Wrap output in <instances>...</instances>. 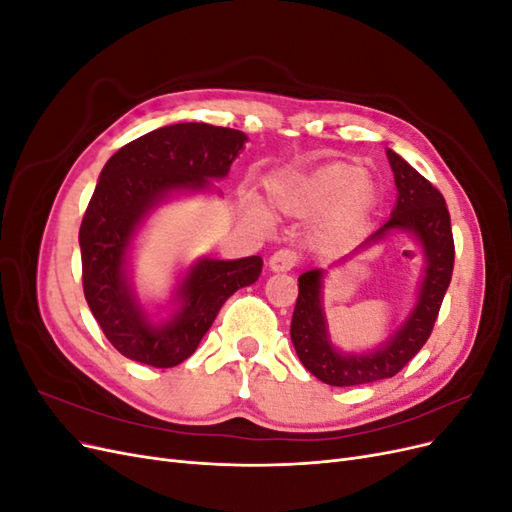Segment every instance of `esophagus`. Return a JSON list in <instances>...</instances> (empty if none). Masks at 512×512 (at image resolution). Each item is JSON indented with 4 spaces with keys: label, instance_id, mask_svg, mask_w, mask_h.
<instances>
[{
    "label": "esophagus",
    "instance_id": "esophagus-1",
    "mask_svg": "<svg viewBox=\"0 0 512 512\" xmlns=\"http://www.w3.org/2000/svg\"><path fill=\"white\" fill-rule=\"evenodd\" d=\"M294 265H297V256L290 250H277L271 258H269V269L273 273H286L292 271Z\"/></svg>",
    "mask_w": 512,
    "mask_h": 512
}]
</instances>
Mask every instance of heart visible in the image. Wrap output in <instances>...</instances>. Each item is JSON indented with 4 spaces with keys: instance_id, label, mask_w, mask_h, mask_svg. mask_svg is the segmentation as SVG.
<instances>
[{
    "instance_id": "heart-1",
    "label": "heart",
    "mask_w": 512,
    "mask_h": 512,
    "mask_svg": "<svg viewBox=\"0 0 512 512\" xmlns=\"http://www.w3.org/2000/svg\"><path fill=\"white\" fill-rule=\"evenodd\" d=\"M271 205L286 218L312 220L314 243L322 252H344L359 243L378 207V190L356 162L333 160L307 170H280L267 179ZM258 224H269L256 203L245 205Z\"/></svg>"
}]
</instances>
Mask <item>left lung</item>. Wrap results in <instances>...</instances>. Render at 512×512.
Returning <instances> with one entry per match:
<instances>
[{"instance_id":"obj_1","label":"left lung","mask_w":512,"mask_h":512,"mask_svg":"<svg viewBox=\"0 0 512 512\" xmlns=\"http://www.w3.org/2000/svg\"><path fill=\"white\" fill-rule=\"evenodd\" d=\"M386 158L397 188L391 220L337 265H346L395 235H408L421 250L425 267L406 318L395 324L384 342L361 352H346L333 344L324 312L327 271L312 269L299 275V299L290 322L292 346L309 374L331 386H356L393 378L425 346L451 284L455 243L444 196L393 149H386Z\"/></svg>"}]
</instances>
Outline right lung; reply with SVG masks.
Wrapping results in <instances>:
<instances>
[{
  "label": "right lung",
  "mask_w": 512,
  "mask_h": 512,
  "mask_svg": "<svg viewBox=\"0 0 512 512\" xmlns=\"http://www.w3.org/2000/svg\"><path fill=\"white\" fill-rule=\"evenodd\" d=\"M247 136L209 123H173L121 147L102 168L79 232L83 290L91 314L123 356L175 367L196 352L220 307L262 271L260 256H200L183 267L170 297L143 301L134 284L136 241L151 213L179 196L218 194Z\"/></svg>",
  "instance_id": "obj_1"
}]
</instances>
